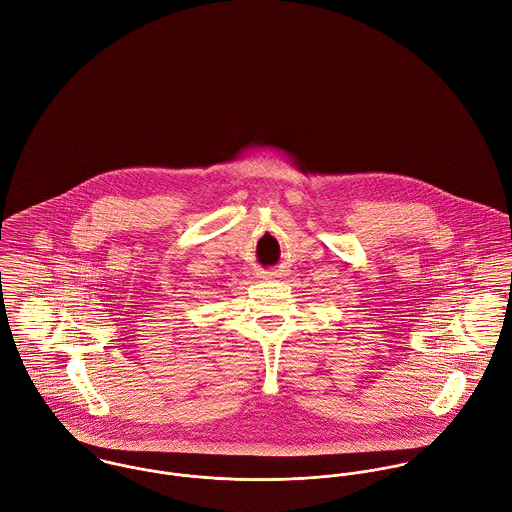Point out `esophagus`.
Listing matches in <instances>:
<instances>
[{"mask_svg":"<svg viewBox=\"0 0 512 512\" xmlns=\"http://www.w3.org/2000/svg\"><path fill=\"white\" fill-rule=\"evenodd\" d=\"M262 278H264V280H276V278H280V272L268 270V272H262Z\"/></svg>","mask_w":512,"mask_h":512,"instance_id":"1","label":"esophagus"}]
</instances>
